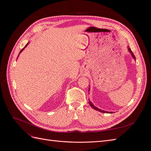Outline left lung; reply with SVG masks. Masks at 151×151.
Returning <instances> with one entry per match:
<instances>
[{
    "mask_svg": "<svg viewBox=\"0 0 151 151\" xmlns=\"http://www.w3.org/2000/svg\"><path fill=\"white\" fill-rule=\"evenodd\" d=\"M128 50H129V52L131 53V55H132V57H133V58L134 59V60H136V57H135V56H134V53H132V52L131 51V48H128ZM90 88H89V90H88V91H90ZM89 104H90V105L93 108V109H94L95 110H96V111H99V112H102V113H108V111H103V110H101V109H99V108H96V106H94V104L90 101H89ZM110 113H112L111 112H110Z\"/></svg>",
    "mask_w": 151,
    "mask_h": 151,
    "instance_id": "obj_1",
    "label": "left lung"
}]
</instances>
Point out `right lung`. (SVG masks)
<instances>
[{"instance_id": "obj_1", "label": "right lung", "mask_w": 151, "mask_h": 151, "mask_svg": "<svg viewBox=\"0 0 151 151\" xmlns=\"http://www.w3.org/2000/svg\"><path fill=\"white\" fill-rule=\"evenodd\" d=\"M29 43H27V45H25V47H24V48H22V50H20V53H19V55H20V53H21V52H22V51H23V50H24V48H25V47H27V45H28V44H29ZM19 55H18V56H19Z\"/></svg>"}]
</instances>
